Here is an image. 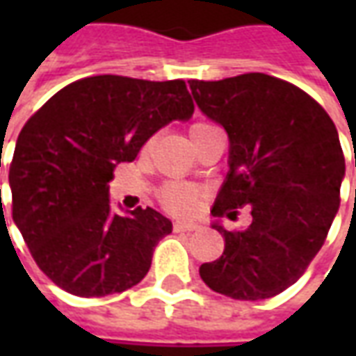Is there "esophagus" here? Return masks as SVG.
<instances>
[{"instance_id":"esophagus-1","label":"esophagus","mask_w":356,"mask_h":356,"mask_svg":"<svg viewBox=\"0 0 356 356\" xmlns=\"http://www.w3.org/2000/svg\"><path fill=\"white\" fill-rule=\"evenodd\" d=\"M173 229H175V232H193L200 231V225L194 223V221H175Z\"/></svg>"}]
</instances>
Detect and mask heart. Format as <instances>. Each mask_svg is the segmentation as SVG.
Segmentation results:
<instances>
[{
  "label": "heart",
  "mask_w": 356,
  "mask_h": 356,
  "mask_svg": "<svg viewBox=\"0 0 356 356\" xmlns=\"http://www.w3.org/2000/svg\"><path fill=\"white\" fill-rule=\"evenodd\" d=\"M209 127L208 124H194L191 127V135L200 129ZM202 198V193L193 185H185V183H168L162 188V202L163 206L175 213H191L196 209L198 202Z\"/></svg>",
  "instance_id": "heart-1"
}]
</instances>
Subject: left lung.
Masks as SVG:
<instances>
[{
  "label": "left lung",
  "mask_w": 356,
  "mask_h": 356,
  "mask_svg": "<svg viewBox=\"0 0 356 356\" xmlns=\"http://www.w3.org/2000/svg\"><path fill=\"white\" fill-rule=\"evenodd\" d=\"M188 86L231 143L229 173L211 216L234 221L238 208L252 211L244 231L213 225L225 250L202 265V280L242 301L278 296L318 254L339 208L345 158L336 125L311 95L268 74Z\"/></svg>",
  "instance_id": "1"
}]
</instances>
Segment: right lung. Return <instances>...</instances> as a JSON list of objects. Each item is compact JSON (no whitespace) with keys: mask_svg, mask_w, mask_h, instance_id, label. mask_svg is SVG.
Masks as SVG:
<instances>
[{"mask_svg":"<svg viewBox=\"0 0 356 356\" xmlns=\"http://www.w3.org/2000/svg\"><path fill=\"white\" fill-rule=\"evenodd\" d=\"M193 112L183 80L104 74L63 88L24 124L9 168L13 221L58 288L102 298L147 276L171 221L152 208L114 213L108 183L158 129Z\"/></svg>","mask_w":356,"mask_h":356,"instance_id":"obj_1","label":"right lung"}]
</instances>
